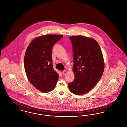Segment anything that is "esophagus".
I'll list each match as a JSON object with an SVG mask.
<instances>
[{
	"instance_id": "esophagus-1",
	"label": "esophagus",
	"mask_w": 127,
	"mask_h": 127,
	"mask_svg": "<svg viewBox=\"0 0 127 127\" xmlns=\"http://www.w3.org/2000/svg\"><path fill=\"white\" fill-rule=\"evenodd\" d=\"M67 72L66 70H63V71H62V74H63V75H66Z\"/></svg>"
}]
</instances>
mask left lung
<instances>
[{
	"label": "left lung",
	"mask_w": 127,
	"mask_h": 127,
	"mask_svg": "<svg viewBox=\"0 0 127 127\" xmlns=\"http://www.w3.org/2000/svg\"><path fill=\"white\" fill-rule=\"evenodd\" d=\"M69 38L73 46L75 79L68 87L73 94L82 95L91 90L101 78L105 66L103 56L94 38L83 36Z\"/></svg>",
	"instance_id": "1"
}]
</instances>
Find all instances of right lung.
I'll use <instances>...</instances> for the list:
<instances>
[{
    "label": "right lung",
    "mask_w": 127,
    "mask_h": 127,
    "mask_svg": "<svg viewBox=\"0 0 127 127\" xmlns=\"http://www.w3.org/2000/svg\"><path fill=\"white\" fill-rule=\"evenodd\" d=\"M62 36L48 34L36 37L25 53L24 62L27 78L34 87L44 93L52 91L59 78L53 67L51 52L54 44Z\"/></svg>",
    "instance_id": "right-lung-1"
}]
</instances>
